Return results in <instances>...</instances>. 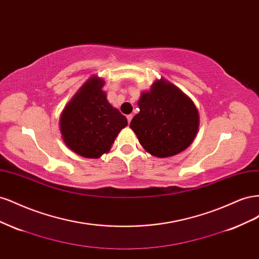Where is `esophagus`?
I'll use <instances>...</instances> for the list:
<instances>
[{
    "mask_svg": "<svg viewBox=\"0 0 259 259\" xmlns=\"http://www.w3.org/2000/svg\"><path fill=\"white\" fill-rule=\"evenodd\" d=\"M126 117H127L128 123H131V121H132V119H133V114H128Z\"/></svg>",
    "mask_w": 259,
    "mask_h": 259,
    "instance_id": "1",
    "label": "esophagus"
}]
</instances>
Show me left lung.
<instances>
[{
    "mask_svg": "<svg viewBox=\"0 0 259 259\" xmlns=\"http://www.w3.org/2000/svg\"><path fill=\"white\" fill-rule=\"evenodd\" d=\"M139 113L132 119L140 145L147 152L167 158L184 151L194 140L200 125L198 109L177 86L161 79L138 100Z\"/></svg>",
    "mask_w": 259,
    "mask_h": 259,
    "instance_id": "8db88e82",
    "label": "left lung"
}]
</instances>
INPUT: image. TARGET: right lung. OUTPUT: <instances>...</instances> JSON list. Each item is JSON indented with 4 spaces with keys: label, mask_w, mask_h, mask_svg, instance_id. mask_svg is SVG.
<instances>
[{
    "label": "right lung",
    "mask_w": 259,
    "mask_h": 259,
    "mask_svg": "<svg viewBox=\"0 0 259 259\" xmlns=\"http://www.w3.org/2000/svg\"><path fill=\"white\" fill-rule=\"evenodd\" d=\"M105 81L92 76L69 101L60 115L66 146L84 158L97 159L110 150L127 119L107 99Z\"/></svg>",
    "instance_id": "right-lung-1"
}]
</instances>
